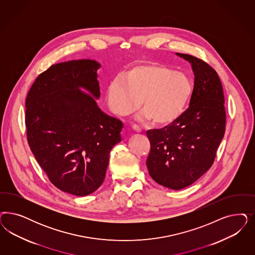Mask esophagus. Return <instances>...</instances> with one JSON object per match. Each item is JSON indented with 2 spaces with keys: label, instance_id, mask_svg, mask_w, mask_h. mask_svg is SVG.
<instances>
[{
  "label": "esophagus",
  "instance_id": "obj_1",
  "mask_svg": "<svg viewBox=\"0 0 255 255\" xmlns=\"http://www.w3.org/2000/svg\"><path fill=\"white\" fill-rule=\"evenodd\" d=\"M132 128H133L135 131L138 132V133L141 131V128H140L139 126H137V125H133V126H132Z\"/></svg>",
  "mask_w": 255,
  "mask_h": 255
}]
</instances>
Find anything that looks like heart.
Instances as JSON below:
<instances>
[{
	"label": "heart",
	"instance_id": "1",
	"mask_svg": "<svg viewBox=\"0 0 255 255\" xmlns=\"http://www.w3.org/2000/svg\"><path fill=\"white\" fill-rule=\"evenodd\" d=\"M193 94L188 75L162 65H141L110 83L108 104L115 115H131L140 107L142 117L169 127L186 113Z\"/></svg>",
	"mask_w": 255,
	"mask_h": 255
}]
</instances>
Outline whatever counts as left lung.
<instances>
[{
	"instance_id": "left-lung-1",
	"label": "left lung",
	"mask_w": 255,
	"mask_h": 255,
	"mask_svg": "<svg viewBox=\"0 0 255 255\" xmlns=\"http://www.w3.org/2000/svg\"><path fill=\"white\" fill-rule=\"evenodd\" d=\"M194 74L189 108L175 123L146 131L150 176L168 189H184L212 166L225 132L226 115L222 82L209 65L189 54L176 53Z\"/></svg>"
}]
</instances>
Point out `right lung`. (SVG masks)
Segmentation results:
<instances>
[{
	"mask_svg": "<svg viewBox=\"0 0 255 255\" xmlns=\"http://www.w3.org/2000/svg\"><path fill=\"white\" fill-rule=\"evenodd\" d=\"M99 62L72 60L50 66L26 99L27 139L50 182L76 196L103 183L110 152L122 140L123 123L99 107Z\"/></svg>",
	"mask_w": 255,
	"mask_h": 255,
	"instance_id": "1",
	"label": "right lung"
}]
</instances>
